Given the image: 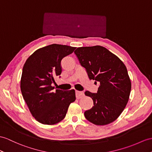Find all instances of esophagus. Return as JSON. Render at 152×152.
Here are the masks:
<instances>
[{
	"mask_svg": "<svg viewBox=\"0 0 152 152\" xmlns=\"http://www.w3.org/2000/svg\"><path fill=\"white\" fill-rule=\"evenodd\" d=\"M75 95H76V98L77 99H79L83 98L84 96V92H83V91H76Z\"/></svg>",
	"mask_w": 152,
	"mask_h": 152,
	"instance_id": "esophagus-1",
	"label": "esophagus"
}]
</instances>
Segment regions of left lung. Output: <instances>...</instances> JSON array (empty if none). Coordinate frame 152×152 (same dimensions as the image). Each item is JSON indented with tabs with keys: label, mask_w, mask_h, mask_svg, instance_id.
<instances>
[{
	"label": "left lung",
	"mask_w": 152,
	"mask_h": 152,
	"mask_svg": "<svg viewBox=\"0 0 152 152\" xmlns=\"http://www.w3.org/2000/svg\"><path fill=\"white\" fill-rule=\"evenodd\" d=\"M74 53L89 79L100 83L97 93L85 91L94 101V106L84 112L85 117L95 125L112 123L123 112L130 94L126 67L119 57L101 46L78 48Z\"/></svg>",
	"instance_id": "1"
}]
</instances>
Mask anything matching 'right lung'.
<instances>
[{"label": "right lung", "mask_w": 152, "mask_h": 152, "mask_svg": "<svg viewBox=\"0 0 152 152\" xmlns=\"http://www.w3.org/2000/svg\"><path fill=\"white\" fill-rule=\"evenodd\" d=\"M75 47L53 44L39 48L23 66L22 95L33 117L43 124L53 125L64 119L69 104L75 101L74 90H53L54 77L61 74L62 59Z\"/></svg>", "instance_id": "1"}]
</instances>
